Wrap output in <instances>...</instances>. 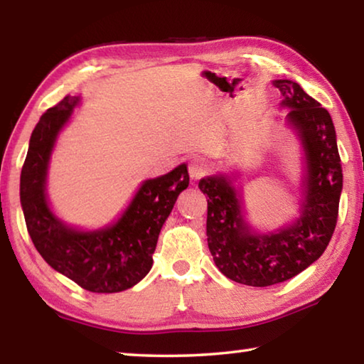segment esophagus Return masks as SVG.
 Masks as SVG:
<instances>
[{"label":"esophagus","instance_id":"34e87169","mask_svg":"<svg viewBox=\"0 0 364 364\" xmlns=\"http://www.w3.org/2000/svg\"><path fill=\"white\" fill-rule=\"evenodd\" d=\"M208 165L204 159L200 157H193L189 160V176L193 180H199L200 176H204L207 173Z\"/></svg>","mask_w":364,"mask_h":364}]
</instances>
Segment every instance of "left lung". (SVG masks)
<instances>
[{
  "label": "left lung",
  "instance_id": "obj_1",
  "mask_svg": "<svg viewBox=\"0 0 364 364\" xmlns=\"http://www.w3.org/2000/svg\"><path fill=\"white\" fill-rule=\"evenodd\" d=\"M286 125L301 149L299 215L274 231H258L247 221L241 171L204 176L207 242L213 262L239 284L267 287L284 282L316 262L336 230L343 175L336 128L328 110L292 80H274Z\"/></svg>",
  "mask_w": 364,
  "mask_h": 364
}]
</instances>
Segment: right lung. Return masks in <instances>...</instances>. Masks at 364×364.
I'll use <instances>...</instances> for the list:
<instances>
[{
    "label": "right lung",
    "instance_id": "right-lung-1",
    "mask_svg": "<svg viewBox=\"0 0 364 364\" xmlns=\"http://www.w3.org/2000/svg\"><path fill=\"white\" fill-rule=\"evenodd\" d=\"M65 96L36 123L21 173V205L33 245L58 273L90 292L127 291L149 273L160 230L181 191L188 188L186 164L141 183L120 217L97 230L60 220L46 193L51 154L60 132L80 104Z\"/></svg>",
    "mask_w": 364,
    "mask_h": 364
}]
</instances>
